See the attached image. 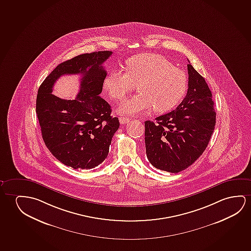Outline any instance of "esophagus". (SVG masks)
Returning a JSON list of instances; mask_svg holds the SVG:
<instances>
[{"label":"esophagus","mask_w":251,"mask_h":251,"mask_svg":"<svg viewBox=\"0 0 251 251\" xmlns=\"http://www.w3.org/2000/svg\"><path fill=\"white\" fill-rule=\"evenodd\" d=\"M119 120H120L121 124H126L127 123H128L130 119L129 118H127V117H124V116H122L119 118Z\"/></svg>","instance_id":"obj_1"}]
</instances>
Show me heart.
Here are the masks:
<instances>
[{"label":"heart","mask_w":251,"mask_h":251,"mask_svg":"<svg viewBox=\"0 0 251 251\" xmlns=\"http://www.w3.org/2000/svg\"><path fill=\"white\" fill-rule=\"evenodd\" d=\"M137 84L140 93L121 103L120 114L136 116L153 108L158 113L171 110L185 95L187 77L163 56L142 54L127 59L126 72L112 70L103 80L104 90L115 101L123 100Z\"/></svg>","instance_id":"1"}]
</instances>
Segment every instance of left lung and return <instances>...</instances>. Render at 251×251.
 I'll return each mask as SVG.
<instances>
[{"mask_svg": "<svg viewBox=\"0 0 251 251\" xmlns=\"http://www.w3.org/2000/svg\"><path fill=\"white\" fill-rule=\"evenodd\" d=\"M188 90L171 112L145 122L146 153L162 171L177 174L194 163L206 149L216 125L212 94L205 80L190 64Z\"/></svg>", "mask_w": 251, "mask_h": 251, "instance_id": "1", "label": "left lung"}]
</instances>
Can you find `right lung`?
Instances as JSON below:
<instances>
[{"instance_id": "add662e5", "label": "right lung", "mask_w": 251, "mask_h": 251, "mask_svg": "<svg viewBox=\"0 0 251 251\" xmlns=\"http://www.w3.org/2000/svg\"><path fill=\"white\" fill-rule=\"evenodd\" d=\"M112 51L78 55L59 64L41 84L36 114L42 138L52 155L74 169H91L105 160L113 135L119 127L110 105L99 95L107 73L102 67ZM80 74V90L74 100L52 95L54 82L63 75Z\"/></svg>"}]
</instances>
